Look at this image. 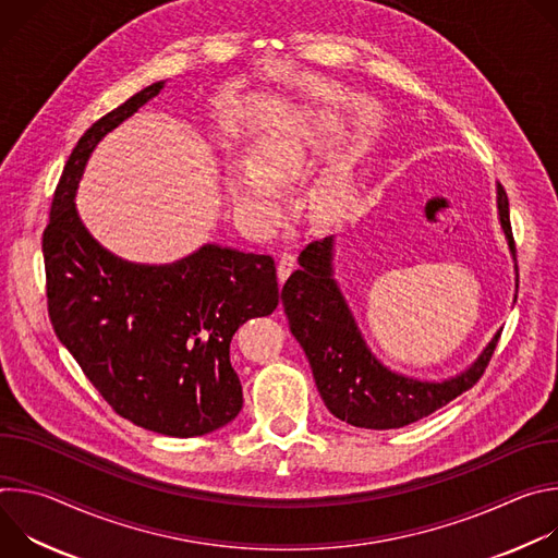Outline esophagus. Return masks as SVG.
<instances>
[{"mask_svg": "<svg viewBox=\"0 0 558 558\" xmlns=\"http://www.w3.org/2000/svg\"><path fill=\"white\" fill-rule=\"evenodd\" d=\"M293 269H295V256L293 254H282L280 260H278V280L284 282Z\"/></svg>", "mask_w": 558, "mask_h": 558, "instance_id": "esophagus-1", "label": "esophagus"}]
</instances>
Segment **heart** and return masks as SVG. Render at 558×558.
Masks as SVG:
<instances>
[{
  "instance_id": "heart-1",
  "label": "heart",
  "mask_w": 558,
  "mask_h": 558,
  "mask_svg": "<svg viewBox=\"0 0 558 558\" xmlns=\"http://www.w3.org/2000/svg\"><path fill=\"white\" fill-rule=\"evenodd\" d=\"M317 128L311 123H287L271 130L254 149V168L235 166L227 174V192L238 214L265 225L280 207V190L300 177L313 151ZM351 198V183L347 174L331 177L320 192L317 205L327 214H338Z\"/></svg>"
}]
</instances>
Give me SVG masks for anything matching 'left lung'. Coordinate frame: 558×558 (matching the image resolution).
I'll list each match as a JSON object with an SVG mask.
<instances>
[{
	"label": "left lung",
	"mask_w": 558,
	"mask_h": 558,
	"mask_svg": "<svg viewBox=\"0 0 558 558\" xmlns=\"http://www.w3.org/2000/svg\"><path fill=\"white\" fill-rule=\"evenodd\" d=\"M497 209L508 247L517 256L508 194L501 185H497ZM298 263L300 269L282 287V306L293 338L306 353L325 407L338 420L371 430L402 428L446 407L484 375L499 331L480 357L450 379L422 381L400 375L373 355L360 333L333 278V235L308 243Z\"/></svg>",
	"instance_id": "8db88e82"
}]
</instances>
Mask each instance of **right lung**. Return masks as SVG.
I'll return each instance as SVG.
<instances>
[{
	"instance_id": "obj_1",
	"label": "right lung",
	"mask_w": 558,
	"mask_h": 558,
	"mask_svg": "<svg viewBox=\"0 0 558 558\" xmlns=\"http://www.w3.org/2000/svg\"><path fill=\"white\" fill-rule=\"evenodd\" d=\"M163 86L130 97L72 149L44 231L46 295L57 338L114 413L151 433L198 437L243 409L229 344L278 306L274 258L203 245L170 265L128 263L95 241L74 207L97 143Z\"/></svg>"
}]
</instances>
